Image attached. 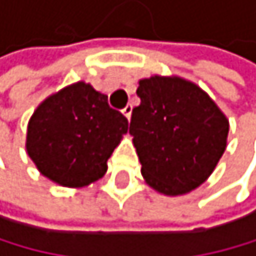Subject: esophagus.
<instances>
[{
	"label": "esophagus",
	"instance_id": "34e87169",
	"mask_svg": "<svg viewBox=\"0 0 256 256\" xmlns=\"http://www.w3.org/2000/svg\"><path fill=\"white\" fill-rule=\"evenodd\" d=\"M131 112H133V106H131V104H128V106H126V107H125V108H123V110H122V114L125 115V117H126L128 120L131 118Z\"/></svg>",
	"mask_w": 256,
	"mask_h": 256
}]
</instances>
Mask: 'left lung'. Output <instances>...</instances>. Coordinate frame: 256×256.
Instances as JSON below:
<instances>
[{
  "instance_id": "1",
  "label": "left lung",
  "mask_w": 256,
  "mask_h": 256,
  "mask_svg": "<svg viewBox=\"0 0 256 256\" xmlns=\"http://www.w3.org/2000/svg\"><path fill=\"white\" fill-rule=\"evenodd\" d=\"M133 136L146 182L165 196H182L206 181L224 154L229 122L206 92L180 76L139 80Z\"/></svg>"
}]
</instances>
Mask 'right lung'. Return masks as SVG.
I'll use <instances>...</instances> for the list:
<instances>
[{
    "label": "right lung",
    "instance_id": "obj_1",
    "mask_svg": "<svg viewBox=\"0 0 256 256\" xmlns=\"http://www.w3.org/2000/svg\"><path fill=\"white\" fill-rule=\"evenodd\" d=\"M126 131L128 120L108 107L107 96L78 82L36 107L25 148L48 180L84 188L106 174L107 160Z\"/></svg>",
    "mask_w": 256,
    "mask_h": 256
}]
</instances>
